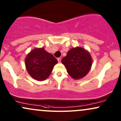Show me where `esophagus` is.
Instances as JSON below:
<instances>
[{
    "mask_svg": "<svg viewBox=\"0 0 121 121\" xmlns=\"http://www.w3.org/2000/svg\"><path fill=\"white\" fill-rule=\"evenodd\" d=\"M61 60V59L60 57L58 58V59H57V61H58V62H59V63H60Z\"/></svg>",
    "mask_w": 121,
    "mask_h": 121,
    "instance_id": "obj_1",
    "label": "esophagus"
}]
</instances>
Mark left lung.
<instances>
[{"label":"left lung","instance_id":"obj_1","mask_svg":"<svg viewBox=\"0 0 121 121\" xmlns=\"http://www.w3.org/2000/svg\"><path fill=\"white\" fill-rule=\"evenodd\" d=\"M92 61L89 52L79 46L71 48L61 60L69 75L75 80L82 79L88 74Z\"/></svg>","mask_w":121,"mask_h":121}]
</instances>
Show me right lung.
<instances>
[{"label": "right lung", "mask_w": 121, "mask_h": 121, "mask_svg": "<svg viewBox=\"0 0 121 121\" xmlns=\"http://www.w3.org/2000/svg\"><path fill=\"white\" fill-rule=\"evenodd\" d=\"M57 60L43 48H35L25 58L27 71L32 78L38 81L46 79L51 74Z\"/></svg>", "instance_id": "1"}]
</instances>
